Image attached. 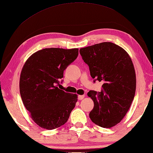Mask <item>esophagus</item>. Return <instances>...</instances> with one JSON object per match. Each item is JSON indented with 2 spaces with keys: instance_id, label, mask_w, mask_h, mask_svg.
I'll use <instances>...</instances> for the list:
<instances>
[{
  "instance_id": "obj_1",
  "label": "esophagus",
  "mask_w": 153,
  "mask_h": 153,
  "mask_svg": "<svg viewBox=\"0 0 153 153\" xmlns=\"http://www.w3.org/2000/svg\"><path fill=\"white\" fill-rule=\"evenodd\" d=\"M84 97H85L84 95H79L78 96V99L79 100H82L84 98Z\"/></svg>"
}]
</instances>
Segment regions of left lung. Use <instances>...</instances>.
<instances>
[{
	"label": "left lung",
	"instance_id": "left-lung-1",
	"mask_svg": "<svg viewBox=\"0 0 153 153\" xmlns=\"http://www.w3.org/2000/svg\"><path fill=\"white\" fill-rule=\"evenodd\" d=\"M79 53L91 77L104 82L100 92L88 93L94 104L89 115L91 120L103 128L114 126L126 114L135 95L137 79L131 58L111 42L81 48Z\"/></svg>",
	"mask_w": 153,
	"mask_h": 153
}]
</instances>
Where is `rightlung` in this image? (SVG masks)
<instances>
[{
  "label": "right lung",
  "instance_id": "right-lung-1",
  "mask_svg": "<svg viewBox=\"0 0 153 153\" xmlns=\"http://www.w3.org/2000/svg\"><path fill=\"white\" fill-rule=\"evenodd\" d=\"M77 55V48H45L34 53L25 63L19 81L20 94L30 118L39 126L53 130L68 121L77 95L57 86L63 71Z\"/></svg>",
  "mask_w": 153,
  "mask_h": 153
}]
</instances>
